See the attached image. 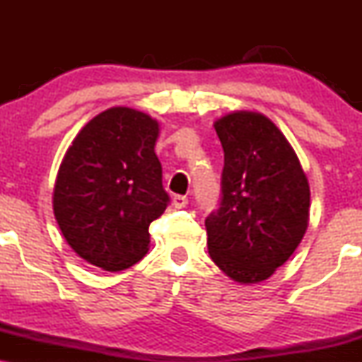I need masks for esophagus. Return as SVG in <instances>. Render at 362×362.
<instances>
[{
  "label": "esophagus",
  "mask_w": 362,
  "mask_h": 362,
  "mask_svg": "<svg viewBox=\"0 0 362 362\" xmlns=\"http://www.w3.org/2000/svg\"><path fill=\"white\" fill-rule=\"evenodd\" d=\"M172 202L177 209H182V207H185L187 204H189V199H187L185 195H173Z\"/></svg>",
  "instance_id": "1"
}]
</instances>
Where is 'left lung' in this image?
I'll return each instance as SVG.
<instances>
[{"instance_id": "left-lung-1", "label": "left lung", "mask_w": 362, "mask_h": 362, "mask_svg": "<svg viewBox=\"0 0 362 362\" xmlns=\"http://www.w3.org/2000/svg\"><path fill=\"white\" fill-rule=\"evenodd\" d=\"M224 151L219 207L206 218L207 248L231 279H269L300 245L310 187L296 153L272 120L233 112L214 122Z\"/></svg>"}]
</instances>
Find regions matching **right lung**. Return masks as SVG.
Instances as JSON below:
<instances>
[{"instance_id":"1","label":"right lung","mask_w":362,"mask_h":362,"mask_svg":"<svg viewBox=\"0 0 362 362\" xmlns=\"http://www.w3.org/2000/svg\"><path fill=\"white\" fill-rule=\"evenodd\" d=\"M156 138L155 119L114 107L78 132L57 172V224L69 247L103 271H124L143 259L149 224L170 204Z\"/></svg>"}]
</instances>
